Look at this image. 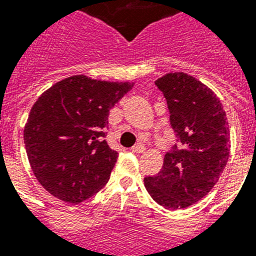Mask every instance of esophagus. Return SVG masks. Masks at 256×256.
<instances>
[{"mask_svg":"<svg viewBox=\"0 0 256 256\" xmlns=\"http://www.w3.org/2000/svg\"><path fill=\"white\" fill-rule=\"evenodd\" d=\"M144 150H146V148H144V146L142 144H138L136 146H134V148H132V152H136V154H142Z\"/></svg>","mask_w":256,"mask_h":256,"instance_id":"esophagus-1","label":"esophagus"}]
</instances>
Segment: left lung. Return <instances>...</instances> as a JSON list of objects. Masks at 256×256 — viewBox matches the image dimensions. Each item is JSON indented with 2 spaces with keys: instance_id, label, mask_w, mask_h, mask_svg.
I'll use <instances>...</instances> for the list:
<instances>
[{
  "instance_id": "8db88e82",
  "label": "left lung",
  "mask_w": 256,
  "mask_h": 256,
  "mask_svg": "<svg viewBox=\"0 0 256 256\" xmlns=\"http://www.w3.org/2000/svg\"><path fill=\"white\" fill-rule=\"evenodd\" d=\"M156 85L168 102L176 144L164 154L160 172L144 178V187L160 206L186 208L210 192L226 168V112L212 90L188 74L168 73Z\"/></svg>"
}]
</instances>
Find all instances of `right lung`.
<instances>
[{
  "instance_id": "1",
  "label": "right lung",
  "mask_w": 256,
  "mask_h": 256,
  "mask_svg": "<svg viewBox=\"0 0 256 256\" xmlns=\"http://www.w3.org/2000/svg\"><path fill=\"white\" fill-rule=\"evenodd\" d=\"M132 88L128 82L73 76L38 98L24 140L32 170L46 191L77 204L108 183L118 158L104 140L108 112Z\"/></svg>"
}]
</instances>
